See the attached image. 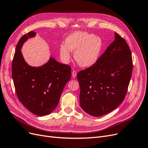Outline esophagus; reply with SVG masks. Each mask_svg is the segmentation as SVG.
Returning a JSON list of instances; mask_svg holds the SVG:
<instances>
[{
  "instance_id": "esophagus-1",
  "label": "esophagus",
  "mask_w": 148,
  "mask_h": 148,
  "mask_svg": "<svg viewBox=\"0 0 148 148\" xmlns=\"http://www.w3.org/2000/svg\"><path fill=\"white\" fill-rule=\"evenodd\" d=\"M72 75H73V77H75L77 76L76 71H72Z\"/></svg>"
}]
</instances>
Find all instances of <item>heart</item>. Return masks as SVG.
<instances>
[{
  "label": "heart",
  "instance_id": "1",
  "mask_svg": "<svg viewBox=\"0 0 148 148\" xmlns=\"http://www.w3.org/2000/svg\"><path fill=\"white\" fill-rule=\"evenodd\" d=\"M103 41L97 36L86 32L77 31L69 34L65 43L60 46V56L62 62L68 63L74 53V59L82 67H91L97 62L103 49Z\"/></svg>",
  "mask_w": 148,
  "mask_h": 148
}]
</instances>
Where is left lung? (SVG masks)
<instances>
[{
    "label": "left lung",
    "instance_id": "left-lung-1",
    "mask_svg": "<svg viewBox=\"0 0 148 148\" xmlns=\"http://www.w3.org/2000/svg\"><path fill=\"white\" fill-rule=\"evenodd\" d=\"M132 54L123 38L115 40L94 65L77 74L82 110L94 117L112 111L123 101L132 71Z\"/></svg>",
    "mask_w": 148,
    "mask_h": 148
}]
</instances>
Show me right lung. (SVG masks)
<instances>
[{
    "mask_svg": "<svg viewBox=\"0 0 148 148\" xmlns=\"http://www.w3.org/2000/svg\"><path fill=\"white\" fill-rule=\"evenodd\" d=\"M36 33L30 31L18 42L12 64V77L18 99L36 115L52 112L58 105L61 94L71 76V68L50 57L41 66H31L21 52L23 45Z\"/></svg>",
    "mask_w": 148,
    "mask_h": 148,
    "instance_id": "add662e5",
    "label": "right lung"
}]
</instances>
